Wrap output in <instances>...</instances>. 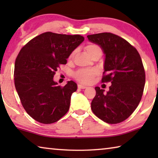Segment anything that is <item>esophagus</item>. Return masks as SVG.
Wrapping results in <instances>:
<instances>
[{"instance_id":"1","label":"esophagus","mask_w":158,"mask_h":158,"mask_svg":"<svg viewBox=\"0 0 158 158\" xmlns=\"http://www.w3.org/2000/svg\"><path fill=\"white\" fill-rule=\"evenodd\" d=\"M78 88H79V89H86L87 86H86V85H82V84H79Z\"/></svg>"}]
</instances>
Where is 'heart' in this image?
Here are the masks:
<instances>
[{
	"mask_svg": "<svg viewBox=\"0 0 158 158\" xmlns=\"http://www.w3.org/2000/svg\"><path fill=\"white\" fill-rule=\"evenodd\" d=\"M85 50H86L88 54L90 56L95 51L100 50V49L97 45L90 44L85 47ZM96 74H97V71L95 69H82L77 71L74 76L79 82L89 84L93 81Z\"/></svg>",
	"mask_w": 158,
	"mask_h": 158,
	"instance_id": "obj_1",
	"label": "heart"
}]
</instances>
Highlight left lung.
I'll list each match as a JSON object with an SVG mask.
<instances>
[{
	"label": "left lung",
	"mask_w": 158,
	"mask_h": 158,
	"mask_svg": "<svg viewBox=\"0 0 158 158\" xmlns=\"http://www.w3.org/2000/svg\"><path fill=\"white\" fill-rule=\"evenodd\" d=\"M105 55L102 81H111L106 93L96 86L91 109L99 118L116 124L127 119L139 104L145 85V71L139 53L122 37L110 33L88 35Z\"/></svg>",
	"instance_id": "left-lung-1"
}]
</instances>
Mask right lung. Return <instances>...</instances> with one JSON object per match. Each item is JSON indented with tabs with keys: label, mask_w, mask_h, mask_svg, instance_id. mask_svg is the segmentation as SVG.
<instances>
[{
	"label": "right lung",
	"mask_w": 158,
	"mask_h": 158,
	"mask_svg": "<svg viewBox=\"0 0 158 158\" xmlns=\"http://www.w3.org/2000/svg\"><path fill=\"white\" fill-rule=\"evenodd\" d=\"M84 40L79 35L47 32L32 39L19 53L15 64V88L23 108L35 121L53 123L68 111L77 84L69 81L61 87L53 76Z\"/></svg>",
	"instance_id": "obj_1"
}]
</instances>
